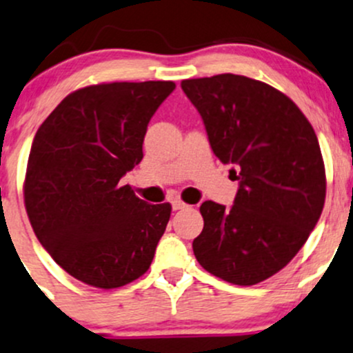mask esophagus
Wrapping results in <instances>:
<instances>
[{"label": "esophagus", "instance_id": "34e87169", "mask_svg": "<svg viewBox=\"0 0 353 353\" xmlns=\"http://www.w3.org/2000/svg\"><path fill=\"white\" fill-rule=\"evenodd\" d=\"M184 208H188L186 203H183L181 199H174L172 201V210H184Z\"/></svg>", "mask_w": 353, "mask_h": 353}]
</instances>
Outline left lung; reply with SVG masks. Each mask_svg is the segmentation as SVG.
<instances>
[{"instance_id":"obj_1","label":"left lung","mask_w":353,"mask_h":353,"mask_svg":"<svg viewBox=\"0 0 353 353\" xmlns=\"http://www.w3.org/2000/svg\"><path fill=\"white\" fill-rule=\"evenodd\" d=\"M199 111L213 154L239 181L230 208L205 201L192 242L203 269L254 285L292 261L323 211L326 179L316 133L269 84L236 74L181 83Z\"/></svg>"}]
</instances>
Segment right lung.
I'll return each instance as SVG.
<instances>
[{
    "label": "right lung",
    "instance_id": "right-lung-1",
    "mask_svg": "<svg viewBox=\"0 0 353 353\" xmlns=\"http://www.w3.org/2000/svg\"><path fill=\"white\" fill-rule=\"evenodd\" d=\"M172 81L110 83L65 96L37 130L25 208L39 242L65 272L114 289L147 272L170 218L120 179L143 159L150 118Z\"/></svg>",
    "mask_w": 353,
    "mask_h": 353
}]
</instances>
